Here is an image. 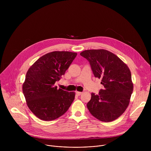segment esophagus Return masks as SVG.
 <instances>
[{
	"mask_svg": "<svg viewBox=\"0 0 151 151\" xmlns=\"http://www.w3.org/2000/svg\"><path fill=\"white\" fill-rule=\"evenodd\" d=\"M76 94L78 96H80V95H81V94H82V92L76 91Z\"/></svg>",
	"mask_w": 151,
	"mask_h": 151,
	"instance_id": "obj_1",
	"label": "esophagus"
}]
</instances>
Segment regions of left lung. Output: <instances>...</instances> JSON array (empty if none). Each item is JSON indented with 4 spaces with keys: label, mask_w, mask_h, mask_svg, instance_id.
<instances>
[{
    "label": "left lung",
    "mask_w": 151,
    "mask_h": 151,
    "mask_svg": "<svg viewBox=\"0 0 151 151\" xmlns=\"http://www.w3.org/2000/svg\"><path fill=\"white\" fill-rule=\"evenodd\" d=\"M80 55L89 61L94 76L101 79L104 86L98 95L91 93L87 108L101 121L115 120L127 108L133 91L130 69L118 57L106 50H85Z\"/></svg>",
    "instance_id": "left-lung-1"
}]
</instances>
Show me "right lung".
<instances>
[{
    "label": "right lung",
    "mask_w": 151,
    "mask_h": 151,
    "mask_svg": "<svg viewBox=\"0 0 151 151\" xmlns=\"http://www.w3.org/2000/svg\"><path fill=\"white\" fill-rule=\"evenodd\" d=\"M69 51H53L40 57L29 69L23 84L27 106L44 121H52L65 114L74 100L75 92L57 89L54 84L76 57Z\"/></svg>",
    "instance_id": "1"
}]
</instances>
